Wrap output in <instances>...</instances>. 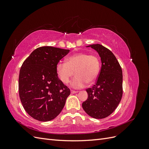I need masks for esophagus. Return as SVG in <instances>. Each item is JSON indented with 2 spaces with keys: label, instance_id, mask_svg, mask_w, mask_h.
<instances>
[{
  "label": "esophagus",
  "instance_id": "34e87169",
  "mask_svg": "<svg viewBox=\"0 0 149 149\" xmlns=\"http://www.w3.org/2000/svg\"><path fill=\"white\" fill-rule=\"evenodd\" d=\"M78 93V91H74V90H71V94H74V93Z\"/></svg>",
  "mask_w": 149,
  "mask_h": 149
}]
</instances>
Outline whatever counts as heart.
<instances>
[{
    "label": "heart",
    "mask_w": 149,
    "mask_h": 149,
    "mask_svg": "<svg viewBox=\"0 0 149 149\" xmlns=\"http://www.w3.org/2000/svg\"><path fill=\"white\" fill-rule=\"evenodd\" d=\"M100 60L96 55L87 53H78L69 56L66 63L59 62L56 66L58 78L65 84L76 75L70 83V86L75 89L84 88L86 83L91 84L97 79L100 71Z\"/></svg>",
    "instance_id": "b5f03b06"
}]
</instances>
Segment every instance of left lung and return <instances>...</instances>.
<instances>
[{
  "label": "left lung",
  "instance_id": "1",
  "mask_svg": "<svg viewBox=\"0 0 149 149\" xmlns=\"http://www.w3.org/2000/svg\"><path fill=\"white\" fill-rule=\"evenodd\" d=\"M99 53L102 63L96 84L88 88V97L83 102L84 111L95 119L111 115L118 107L123 96V71L116 56L109 49L100 44L89 45Z\"/></svg>",
  "mask_w": 149,
  "mask_h": 149
}]
</instances>
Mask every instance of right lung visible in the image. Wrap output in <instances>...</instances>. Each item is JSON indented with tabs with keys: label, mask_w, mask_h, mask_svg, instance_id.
Instances as JSON below:
<instances>
[{
	"label": "right lung",
	"mask_w": 149,
	"mask_h": 149,
	"mask_svg": "<svg viewBox=\"0 0 149 149\" xmlns=\"http://www.w3.org/2000/svg\"><path fill=\"white\" fill-rule=\"evenodd\" d=\"M69 52V49L53 47H39L22 64L19 96L25 110L33 119L51 120L64 107L70 90L58 78L56 66Z\"/></svg>",
	"instance_id": "add662e5"
}]
</instances>
